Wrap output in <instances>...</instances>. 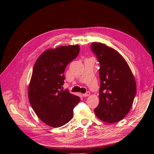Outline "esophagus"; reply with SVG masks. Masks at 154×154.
Listing matches in <instances>:
<instances>
[{"label":"esophagus","mask_w":154,"mask_h":154,"mask_svg":"<svg viewBox=\"0 0 154 154\" xmlns=\"http://www.w3.org/2000/svg\"><path fill=\"white\" fill-rule=\"evenodd\" d=\"M89 95H90V92H89V91H87V92L85 93V94H83V97H89Z\"/></svg>","instance_id":"34e87169"}]
</instances>
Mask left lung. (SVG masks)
I'll return each mask as SVG.
<instances>
[{
  "label": "left lung",
  "mask_w": 154,
  "mask_h": 154,
  "mask_svg": "<svg viewBox=\"0 0 154 154\" xmlns=\"http://www.w3.org/2000/svg\"><path fill=\"white\" fill-rule=\"evenodd\" d=\"M100 63L99 104L94 113L104 122L114 123L128 113L136 93L134 77L119 52L103 44L91 45Z\"/></svg>",
  "instance_id": "1"
}]
</instances>
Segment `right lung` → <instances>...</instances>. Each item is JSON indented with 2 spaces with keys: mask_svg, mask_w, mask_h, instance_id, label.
Instances as JSON below:
<instances>
[{
  "mask_svg": "<svg viewBox=\"0 0 154 154\" xmlns=\"http://www.w3.org/2000/svg\"><path fill=\"white\" fill-rule=\"evenodd\" d=\"M79 45L60 46L42 53L34 64L28 99L35 113L47 125L58 128L69 122L80 98L62 89L67 65L77 57Z\"/></svg>",
  "mask_w": 154,
  "mask_h": 154,
  "instance_id": "obj_1",
  "label": "right lung"
}]
</instances>
